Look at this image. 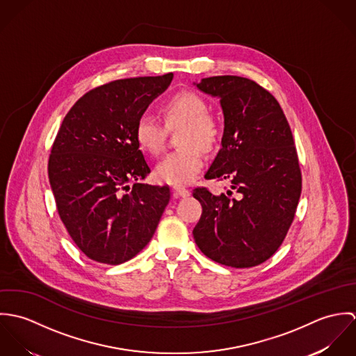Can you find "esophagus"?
Returning <instances> with one entry per match:
<instances>
[{"mask_svg": "<svg viewBox=\"0 0 356 356\" xmlns=\"http://www.w3.org/2000/svg\"><path fill=\"white\" fill-rule=\"evenodd\" d=\"M189 195H191V192L186 188H182V186H174L172 188V196L175 199H178V197H188Z\"/></svg>", "mask_w": 356, "mask_h": 356, "instance_id": "34e87169", "label": "esophagus"}]
</instances>
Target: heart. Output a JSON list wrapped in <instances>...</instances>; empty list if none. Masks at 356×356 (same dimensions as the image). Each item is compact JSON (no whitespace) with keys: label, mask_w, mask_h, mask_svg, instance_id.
I'll return each instance as SVG.
<instances>
[{"label":"heart","mask_w":356,"mask_h":356,"mask_svg":"<svg viewBox=\"0 0 356 356\" xmlns=\"http://www.w3.org/2000/svg\"><path fill=\"white\" fill-rule=\"evenodd\" d=\"M161 109L168 127L184 124L179 134L182 148L164 156L156 167V178L170 185L191 184L203 170V151H212L219 140L218 123L208 115L203 97L189 90L171 96ZM134 134L141 149L152 154L161 152L165 130L154 115L143 113L137 119Z\"/></svg>","instance_id":"b5f03b06"}]
</instances>
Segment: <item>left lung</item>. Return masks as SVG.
Here are the masks:
<instances>
[{"mask_svg": "<svg viewBox=\"0 0 356 356\" xmlns=\"http://www.w3.org/2000/svg\"><path fill=\"white\" fill-rule=\"evenodd\" d=\"M196 86L220 100L225 116L222 149L205 179H229L232 189L193 191L203 207L193 237L216 263L254 267L275 254L295 218L302 171L293 136L281 105L254 81L223 75Z\"/></svg>", "mask_w": 356, "mask_h": 356, "instance_id": "1", "label": "left lung"}]
</instances>
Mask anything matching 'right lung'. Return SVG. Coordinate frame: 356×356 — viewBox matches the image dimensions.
I'll return each instance as SVG.
<instances>
[{
  "mask_svg": "<svg viewBox=\"0 0 356 356\" xmlns=\"http://www.w3.org/2000/svg\"><path fill=\"white\" fill-rule=\"evenodd\" d=\"M172 76L118 79L92 89L57 131L48 163L57 212L75 245L95 261L120 264L141 252L170 202L167 185L136 182L151 168L134 130Z\"/></svg>",
  "mask_w": 356,
  "mask_h": 356,
  "instance_id": "1",
  "label": "right lung"
}]
</instances>
